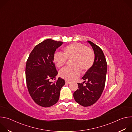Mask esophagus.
<instances>
[{
	"label": "esophagus",
	"mask_w": 132,
	"mask_h": 132,
	"mask_svg": "<svg viewBox=\"0 0 132 132\" xmlns=\"http://www.w3.org/2000/svg\"><path fill=\"white\" fill-rule=\"evenodd\" d=\"M65 83L67 84H70V82L68 80H65Z\"/></svg>",
	"instance_id": "obj_1"
}]
</instances>
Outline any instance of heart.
Returning <instances> with one entry per match:
<instances>
[{"label": "heart", "instance_id": "1", "mask_svg": "<svg viewBox=\"0 0 132 132\" xmlns=\"http://www.w3.org/2000/svg\"><path fill=\"white\" fill-rule=\"evenodd\" d=\"M64 54L56 52L53 55V61L59 68L63 67L67 59H73L71 67H65L60 71L61 77L67 80H72L78 77L81 73L88 71L95 62V55L93 51L84 44L74 43L65 47Z\"/></svg>", "mask_w": 132, "mask_h": 132}]
</instances>
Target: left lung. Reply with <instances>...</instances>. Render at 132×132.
Returning a JSON list of instances; mask_svg holds the SVG:
<instances>
[{"label":"left lung","mask_w":132,"mask_h":132,"mask_svg":"<svg viewBox=\"0 0 132 132\" xmlns=\"http://www.w3.org/2000/svg\"><path fill=\"white\" fill-rule=\"evenodd\" d=\"M95 55L92 66L86 72L82 79L86 85L78 84V88L74 92L73 98L78 103L83 106H89L100 98L103 91L106 79L107 64L102 50L90 41Z\"/></svg>","instance_id":"obj_1"}]
</instances>
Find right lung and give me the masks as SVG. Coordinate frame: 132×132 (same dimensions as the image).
Returning a JSON list of instances; mask_svg holds the SVG:
<instances>
[{
	"label": "right lung",
	"instance_id": "right-lung-1",
	"mask_svg": "<svg viewBox=\"0 0 132 132\" xmlns=\"http://www.w3.org/2000/svg\"><path fill=\"white\" fill-rule=\"evenodd\" d=\"M63 42L47 39L36 45L31 52L27 62L26 78L28 89L34 101L47 108L57 103L60 91L65 81L59 77L55 83L58 72L53 61L56 50Z\"/></svg>",
	"mask_w": 132,
	"mask_h": 132
}]
</instances>
